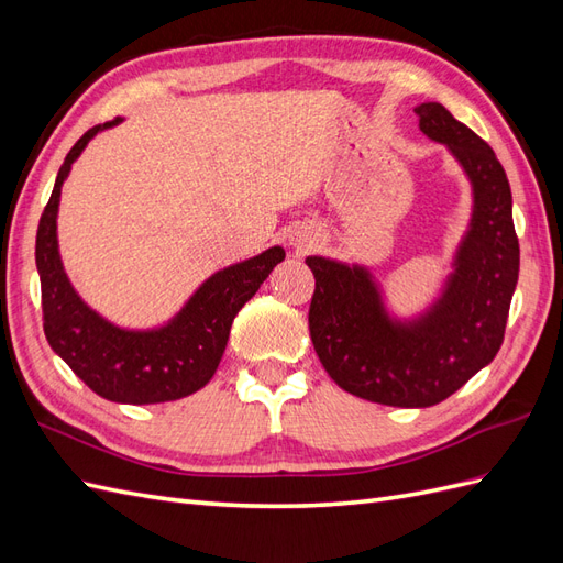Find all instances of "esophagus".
Listing matches in <instances>:
<instances>
[{"instance_id":"34e87169","label":"esophagus","mask_w":563,"mask_h":563,"mask_svg":"<svg viewBox=\"0 0 563 563\" xmlns=\"http://www.w3.org/2000/svg\"><path fill=\"white\" fill-rule=\"evenodd\" d=\"M312 242H314V240H310V242H298V249H308Z\"/></svg>"}]
</instances>
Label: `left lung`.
<instances>
[{"label":"left lung","mask_w":563,"mask_h":563,"mask_svg":"<svg viewBox=\"0 0 563 563\" xmlns=\"http://www.w3.org/2000/svg\"><path fill=\"white\" fill-rule=\"evenodd\" d=\"M416 114L420 131L463 166L474 199L441 296L422 314L395 319L368 267L305 258L314 275L310 335L319 362L350 395L399 408L444 401L493 362L519 279L512 192L496 152L441 103H422Z\"/></svg>","instance_id":"8db88e82"}]
</instances>
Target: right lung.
Segmentation results:
<instances>
[{"label": "right lung", "instance_id": "obj_1", "mask_svg": "<svg viewBox=\"0 0 563 563\" xmlns=\"http://www.w3.org/2000/svg\"><path fill=\"white\" fill-rule=\"evenodd\" d=\"M119 122L122 119L117 117L89 129L67 152L40 218L35 261L42 282L44 333L51 350L98 397L135 406L176 401L213 378L236 312L286 253L282 246H272L249 261L218 269L174 319L157 329H122L91 310L67 279L60 261L56 232L60 187L93 135Z\"/></svg>", "mask_w": 563, "mask_h": 563}]
</instances>
